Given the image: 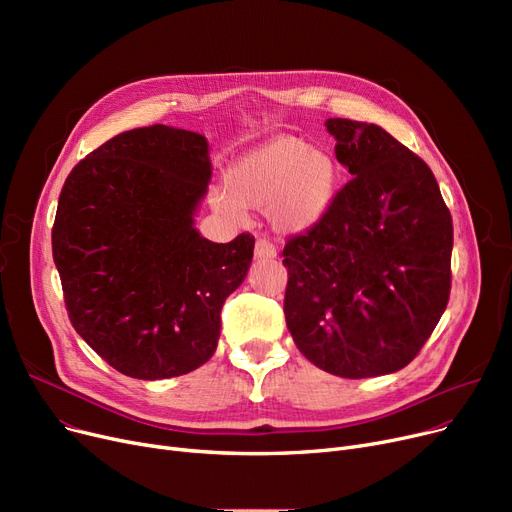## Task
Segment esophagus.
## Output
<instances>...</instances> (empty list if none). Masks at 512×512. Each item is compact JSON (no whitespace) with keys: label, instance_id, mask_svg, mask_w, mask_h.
<instances>
[{"label":"esophagus","instance_id":"obj_1","mask_svg":"<svg viewBox=\"0 0 512 512\" xmlns=\"http://www.w3.org/2000/svg\"><path fill=\"white\" fill-rule=\"evenodd\" d=\"M278 255L274 242H270L267 238H257L255 242V257L257 259H274Z\"/></svg>","mask_w":512,"mask_h":512}]
</instances>
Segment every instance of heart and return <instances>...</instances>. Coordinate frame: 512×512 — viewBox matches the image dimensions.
I'll list each match as a JSON object with an SVG mask.
<instances>
[{
	"instance_id": "b5f03b06",
	"label": "heart",
	"mask_w": 512,
	"mask_h": 512,
	"mask_svg": "<svg viewBox=\"0 0 512 512\" xmlns=\"http://www.w3.org/2000/svg\"><path fill=\"white\" fill-rule=\"evenodd\" d=\"M338 182L340 168L330 151L278 137L236 159L224 178L226 193H215L211 203L230 220H240L242 209H267L276 230L299 234L328 213Z\"/></svg>"
}]
</instances>
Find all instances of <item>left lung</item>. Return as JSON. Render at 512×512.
Here are the masks:
<instances>
[{
    "instance_id": "obj_1",
    "label": "left lung",
    "mask_w": 512,
    "mask_h": 512,
    "mask_svg": "<svg viewBox=\"0 0 512 512\" xmlns=\"http://www.w3.org/2000/svg\"><path fill=\"white\" fill-rule=\"evenodd\" d=\"M348 180L282 251L286 326L319 369L348 380L407 367L450 297L452 218L425 161L378 124L328 118Z\"/></svg>"
}]
</instances>
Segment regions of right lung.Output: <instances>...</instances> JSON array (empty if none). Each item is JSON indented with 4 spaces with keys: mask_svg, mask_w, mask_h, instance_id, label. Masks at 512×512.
I'll use <instances>...</instances> for the list:
<instances>
[{
    "mask_svg": "<svg viewBox=\"0 0 512 512\" xmlns=\"http://www.w3.org/2000/svg\"><path fill=\"white\" fill-rule=\"evenodd\" d=\"M211 161L199 132L126 130L68 174L51 230L74 330L124 375L166 380L207 363L255 238L195 228Z\"/></svg>",
    "mask_w": 512,
    "mask_h": 512,
    "instance_id": "obj_1",
    "label": "right lung"
}]
</instances>
